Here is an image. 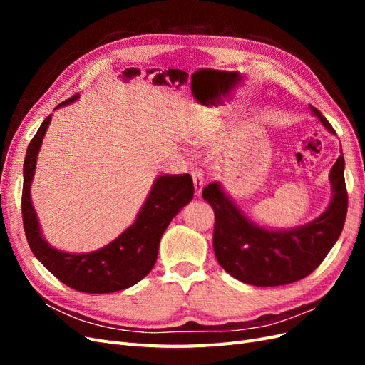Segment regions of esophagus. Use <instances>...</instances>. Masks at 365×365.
I'll return each mask as SVG.
<instances>
[{"instance_id":"1","label":"esophagus","mask_w":365,"mask_h":365,"mask_svg":"<svg viewBox=\"0 0 365 365\" xmlns=\"http://www.w3.org/2000/svg\"><path fill=\"white\" fill-rule=\"evenodd\" d=\"M192 178H193V184H195V193L200 196L204 189V173L201 170H193Z\"/></svg>"}]
</instances>
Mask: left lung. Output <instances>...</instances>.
I'll return each mask as SVG.
<instances>
[{
    "instance_id": "1",
    "label": "left lung",
    "mask_w": 365,
    "mask_h": 365,
    "mask_svg": "<svg viewBox=\"0 0 365 365\" xmlns=\"http://www.w3.org/2000/svg\"><path fill=\"white\" fill-rule=\"evenodd\" d=\"M314 117L335 135L317 108ZM344 157L329 173L332 197L324 212L311 222L291 228H267L239 208L219 181L208 184L202 197L215 210V256L231 277L254 286H280L304 279L319 267L341 235L347 215Z\"/></svg>"
}]
</instances>
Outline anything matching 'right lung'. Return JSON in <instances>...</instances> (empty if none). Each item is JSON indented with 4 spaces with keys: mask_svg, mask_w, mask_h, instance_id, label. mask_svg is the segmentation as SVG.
<instances>
[{
    "mask_svg": "<svg viewBox=\"0 0 365 365\" xmlns=\"http://www.w3.org/2000/svg\"><path fill=\"white\" fill-rule=\"evenodd\" d=\"M77 98L79 94L54 109L74 103ZM51 115L42 121L36 135L30 141L24 160L23 222L30 250L54 277L76 291L109 294L130 288L152 271L165 228L193 200L192 176L189 173L157 176L134 222L108 245L90 252H68L54 248L42 235L30 195L38 155L51 123Z\"/></svg>",
    "mask_w": 365,
    "mask_h": 365,
    "instance_id": "obj_1",
    "label": "right lung"
}]
</instances>
